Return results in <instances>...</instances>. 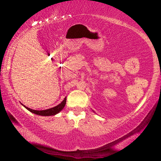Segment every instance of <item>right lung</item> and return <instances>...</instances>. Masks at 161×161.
<instances>
[{"label": "right lung", "mask_w": 161, "mask_h": 161, "mask_svg": "<svg viewBox=\"0 0 161 161\" xmlns=\"http://www.w3.org/2000/svg\"><path fill=\"white\" fill-rule=\"evenodd\" d=\"M66 102V97H65V98L64 99V101H63L60 104L57 105L56 107H53V108H49V109H47V110H32V109L25 107V105H23V104H22V105H23V107H25V108H26L29 111L32 112V113H33V114H37V115H40V116H54V115H56V114H58V113H60L63 110V109H64V107H65Z\"/></svg>", "instance_id": "1"}]
</instances>
